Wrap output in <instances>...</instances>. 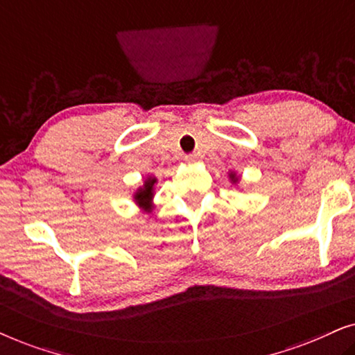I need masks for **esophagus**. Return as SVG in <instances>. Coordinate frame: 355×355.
I'll return each instance as SVG.
<instances>
[{
    "label": "esophagus",
    "mask_w": 355,
    "mask_h": 355,
    "mask_svg": "<svg viewBox=\"0 0 355 355\" xmlns=\"http://www.w3.org/2000/svg\"><path fill=\"white\" fill-rule=\"evenodd\" d=\"M186 162H189V163H193V162H197V155H196V153H191V155H187V157H186Z\"/></svg>",
    "instance_id": "esophagus-1"
}]
</instances>
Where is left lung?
Here are the masks:
<instances>
[{"label": "left lung", "mask_w": 355, "mask_h": 355, "mask_svg": "<svg viewBox=\"0 0 355 355\" xmlns=\"http://www.w3.org/2000/svg\"><path fill=\"white\" fill-rule=\"evenodd\" d=\"M232 178H234V176H232Z\"/></svg>", "instance_id": "8db88e82"}]
</instances>
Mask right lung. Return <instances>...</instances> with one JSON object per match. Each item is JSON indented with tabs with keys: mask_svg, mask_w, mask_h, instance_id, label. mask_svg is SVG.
I'll return each instance as SVG.
<instances>
[{
	"mask_svg": "<svg viewBox=\"0 0 355 355\" xmlns=\"http://www.w3.org/2000/svg\"><path fill=\"white\" fill-rule=\"evenodd\" d=\"M153 184H155V179H148L147 182H145L144 189H140V191L135 193V200H137L140 205L144 207H148V202H150V197H152V189H153Z\"/></svg>",
	"mask_w": 355,
	"mask_h": 355,
	"instance_id": "obj_1",
	"label": "right lung"
}]
</instances>
